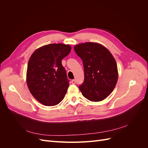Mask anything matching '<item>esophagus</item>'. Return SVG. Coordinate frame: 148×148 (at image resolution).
I'll return each mask as SVG.
<instances>
[{"mask_svg": "<svg viewBox=\"0 0 148 148\" xmlns=\"http://www.w3.org/2000/svg\"><path fill=\"white\" fill-rule=\"evenodd\" d=\"M71 83H72V84H75V83H76V81H75V79H73V80H71Z\"/></svg>", "mask_w": 148, "mask_h": 148, "instance_id": "1", "label": "esophagus"}]
</instances>
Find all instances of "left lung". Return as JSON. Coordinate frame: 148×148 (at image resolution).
<instances>
[{
    "instance_id": "8db88e82",
    "label": "left lung",
    "mask_w": 148,
    "mask_h": 148,
    "mask_svg": "<svg viewBox=\"0 0 148 148\" xmlns=\"http://www.w3.org/2000/svg\"><path fill=\"white\" fill-rule=\"evenodd\" d=\"M74 50L83 61L84 79L79 89L87 99L99 102L112 92L118 79L116 61L109 51L101 44L85 42Z\"/></svg>"
}]
</instances>
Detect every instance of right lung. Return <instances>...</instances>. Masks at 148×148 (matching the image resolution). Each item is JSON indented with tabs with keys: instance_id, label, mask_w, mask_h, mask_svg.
<instances>
[{
	"instance_id": "right-lung-1",
	"label": "right lung",
	"mask_w": 148,
	"mask_h": 148,
	"mask_svg": "<svg viewBox=\"0 0 148 148\" xmlns=\"http://www.w3.org/2000/svg\"><path fill=\"white\" fill-rule=\"evenodd\" d=\"M71 51L69 44H51L36 49L28 64L26 83L31 95L44 106L60 103L69 86L62 60Z\"/></svg>"
}]
</instances>
